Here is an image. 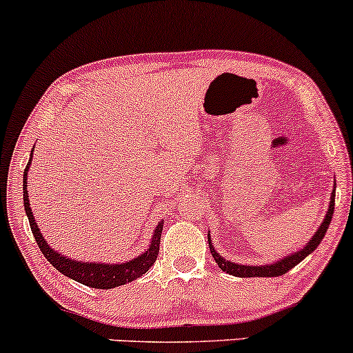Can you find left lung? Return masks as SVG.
<instances>
[{"label": "left lung", "instance_id": "obj_1", "mask_svg": "<svg viewBox=\"0 0 353 353\" xmlns=\"http://www.w3.org/2000/svg\"><path fill=\"white\" fill-rule=\"evenodd\" d=\"M334 207H335V185H334V192H332V195H330V205H328L325 219H323L322 223H320V227L316 228L314 236H312V239L308 240L307 243H305L303 248H300V250L290 253V255H285L283 259L276 260V262H273V263L240 265V263H235V262H230V260H225L223 256H221L220 253L215 250V247L212 245V239H210V235H208L210 252H212L213 259H215V262L219 263V267L225 273H228V275L241 276V279H247V276H279V275H283V273H287L288 270H290V268H294L295 265H299L305 259V256L310 255V253L314 252L316 247H319L320 241H322L323 236H325L328 225H330V221H332V216H334Z\"/></svg>", "mask_w": 353, "mask_h": 353}]
</instances>
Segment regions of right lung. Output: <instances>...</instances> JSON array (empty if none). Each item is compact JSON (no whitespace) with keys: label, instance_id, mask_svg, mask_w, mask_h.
Instances as JSON below:
<instances>
[{"label":"right lung","instance_id":"obj_1","mask_svg":"<svg viewBox=\"0 0 353 353\" xmlns=\"http://www.w3.org/2000/svg\"><path fill=\"white\" fill-rule=\"evenodd\" d=\"M31 160H33V153L30 155V161H28L25 173H23V201H25V212L28 215V220H30L31 232H33V236L34 240H37L39 250L43 252L45 259L48 260L59 273H63V275L68 276V279H73L74 282L86 285V287L110 290V288L133 282V280L140 279V276H143L145 273L150 270V267L155 263L158 250H160V236L161 230H163V220L157 225L148 248H146L141 255H138L137 259H132L123 263L80 262V260H73L70 259V256H65L59 252L53 250V248L46 243L43 233L39 232L37 220H34L33 212H31L30 200H28V172H30Z\"/></svg>","mask_w":353,"mask_h":353}]
</instances>
